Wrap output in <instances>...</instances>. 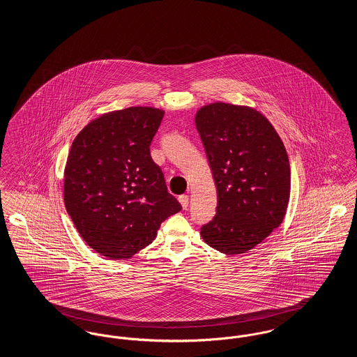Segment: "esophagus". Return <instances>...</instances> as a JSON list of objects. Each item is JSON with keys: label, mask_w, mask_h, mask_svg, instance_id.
Wrapping results in <instances>:
<instances>
[{"label": "esophagus", "mask_w": 357, "mask_h": 357, "mask_svg": "<svg viewBox=\"0 0 357 357\" xmlns=\"http://www.w3.org/2000/svg\"><path fill=\"white\" fill-rule=\"evenodd\" d=\"M178 199H179V202L182 204V207L186 210L187 207H188V197L187 195H181Z\"/></svg>", "instance_id": "obj_1"}]
</instances>
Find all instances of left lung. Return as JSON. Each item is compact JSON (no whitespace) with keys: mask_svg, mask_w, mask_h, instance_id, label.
Masks as SVG:
<instances>
[{"mask_svg":"<svg viewBox=\"0 0 357 357\" xmlns=\"http://www.w3.org/2000/svg\"><path fill=\"white\" fill-rule=\"evenodd\" d=\"M195 126L218 202L201 236L221 253H246L285 217L290 195L288 153L269 120L249 107L206 105L198 111Z\"/></svg>","mask_w":357,"mask_h":357,"instance_id":"left-lung-1","label":"left lung"}]
</instances>
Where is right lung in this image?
I'll list each match as a JSON object with an SVG mask.
<instances>
[{
  "label": "right lung",
  "instance_id": "add662e5",
  "mask_svg": "<svg viewBox=\"0 0 357 357\" xmlns=\"http://www.w3.org/2000/svg\"><path fill=\"white\" fill-rule=\"evenodd\" d=\"M163 115L151 107L104 114L72 143L66 208L88 246L107 258H131L153 242L162 222L182 210L150 153Z\"/></svg>",
  "mask_w": 357,
  "mask_h": 357
}]
</instances>
